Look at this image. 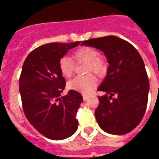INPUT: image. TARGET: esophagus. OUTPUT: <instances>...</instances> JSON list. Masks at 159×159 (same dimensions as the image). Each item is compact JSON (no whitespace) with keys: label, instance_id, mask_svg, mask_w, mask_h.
<instances>
[{"label":"esophagus","instance_id":"esophagus-1","mask_svg":"<svg viewBox=\"0 0 159 159\" xmlns=\"http://www.w3.org/2000/svg\"><path fill=\"white\" fill-rule=\"evenodd\" d=\"M82 97H83V101H87V99H88V97H87V95H83V96H82Z\"/></svg>","mask_w":159,"mask_h":159}]
</instances>
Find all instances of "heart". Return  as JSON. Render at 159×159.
Returning <instances> with one entry per match:
<instances>
[{"label":"heart","mask_w":159,"mask_h":159,"mask_svg":"<svg viewBox=\"0 0 159 159\" xmlns=\"http://www.w3.org/2000/svg\"><path fill=\"white\" fill-rule=\"evenodd\" d=\"M73 57L77 62H88L87 72H93L95 73H102L105 70V63L100 58L99 52L91 47H82L75 51ZM58 67L62 77L69 78L74 72V62L69 57L64 56L60 58ZM97 85V80L92 75L86 77H77L68 82L67 87L71 90H74L83 94H87L94 89Z\"/></svg>","instance_id":"obj_1"}]
</instances>
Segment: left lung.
<instances>
[{
  "mask_svg": "<svg viewBox=\"0 0 159 159\" xmlns=\"http://www.w3.org/2000/svg\"><path fill=\"white\" fill-rule=\"evenodd\" d=\"M81 45L102 51L109 63L97 88L106 93L95 111L97 123L111 134L130 132L142 120L148 103L149 82L143 58L131 43L116 36L91 39Z\"/></svg>",
  "mask_w": 159,
  "mask_h": 159,
  "instance_id": "8db88e82",
  "label": "left lung"
}]
</instances>
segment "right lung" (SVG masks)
Wrapping results in <instances>:
<instances>
[{
    "label": "right lung",
    "instance_id": "right-lung-1",
    "mask_svg": "<svg viewBox=\"0 0 159 159\" xmlns=\"http://www.w3.org/2000/svg\"><path fill=\"white\" fill-rule=\"evenodd\" d=\"M80 43L41 45L30 53L22 67L19 88L25 115L36 130L53 140L68 138L78 127L76 113L83 98L74 90L61 96L66 82L58 62Z\"/></svg>",
    "mask_w": 159,
    "mask_h": 159
}]
</instances>
